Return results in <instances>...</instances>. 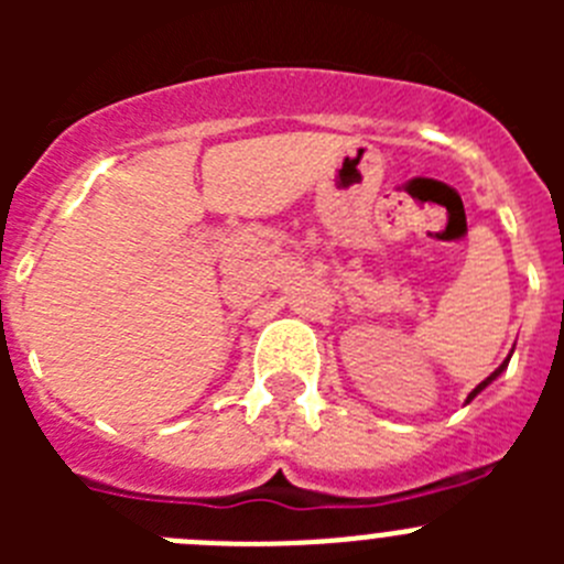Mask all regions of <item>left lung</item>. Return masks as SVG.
<instances>
[{
    "label": "left lung",
    "mask_w": 564,
    "mask_h": 564,
    "mask_svg": "<svg viewBox=\"0 0 564 564\" xmlns=\"http://www.w3.org/2000/svg\"><path fill=\"white\" fill-rule=\"evenodd\" d=\"M508 358H511V356H508ZM508 358H506V361H502V364H500V367H497V370H495V372H491V376H488V378H486V381H480V383H477V387H475V390L468 392V398H466V401H471V398H475V395H477V392H480V390H486L488 383L495 381V378H497V376H500V372H502V370H506V367H508Z\"/></svg>",
    "instance_id": "1"
}]
</instances>
